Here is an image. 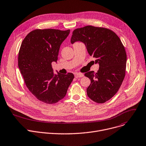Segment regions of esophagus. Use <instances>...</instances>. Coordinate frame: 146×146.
I'll return each mask as SVG.
<instances>
[{
  "label": "esophagus",
  "instance_id": "esophagus-1",
  "mask_svg": "<svg viewBox=\"0 0 146 146\" xmlns=\"http://www.w3.org/2000/svg\"><path fill=\"white\" fill-rule=\"evenodd\" d=\"M83 76L84 75L82 73H74V77L76 78H80V77H83Z\"/></svg>",
  "mask_w": 146,
  "mask_h": 146
}]
</instances>
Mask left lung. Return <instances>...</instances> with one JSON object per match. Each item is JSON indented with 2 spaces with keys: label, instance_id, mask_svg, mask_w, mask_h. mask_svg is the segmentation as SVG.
<instances>
[{
  "label": "left lung",
  "instance_id": "8db88e82",
  "mask_svg": "<svg viewBox=\"0 0 146 146\" xmlns=\"http://www.w3.org/2000/svg\"><path fill=\"white\" fill-rule=\"evenodd\" d=\"M72 34L71 43L83 42L100 66L97 73L91 71L84 74L91 80L87 96L97 103H104L115 95L123 81L127 60L125 47L119 36L106 28L87 25Z\"/></svg>",
  "mask_w": 146,
  "mask_h": 146
}]
</instances>
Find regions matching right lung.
Returning a JSON list of instances; mask_svg holds the SVG:
<instances>
[{"instance_id":"1","label":"right lung","mask_w":146,"mask_h":146,"mask_svg":"<svg viewBox=\"0 0 146 146\" xmlns=\"http://www.w3.org/2000/svg\"><path fill=\"white\" fill-rule=\"evenodd\" d=\"M70 30L36 29L23 41L18 65L26 86L39 101L48 104L63 99L74 77L72 73L54 74L52 63L57 62L60 45Z\"/></svg>"}]
</instances>
